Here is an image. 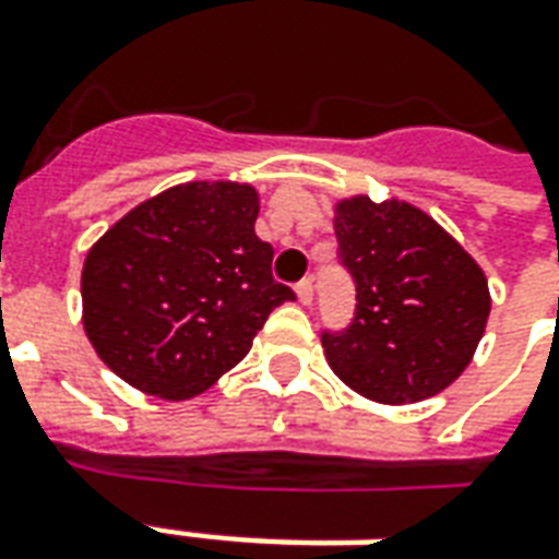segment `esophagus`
I'll return each mask as SVG.
<instances>
[{
    "mask_svg": "<svg viewBox=\"0 0 559 559\" xmlns=\"http://www.w3.org/2000/svg\"><path fill=\"white\" fill-rule=\"evenodd\" d=\"M296 296H299L302 306H309L311 299H314V284H311V278H302L296 284Z\"/></svg>",
    "mask_w": 559,
    "mask_h": 559,
    "instance_id": "obj_1",
    "label": "esophagus"
}]
</instances>
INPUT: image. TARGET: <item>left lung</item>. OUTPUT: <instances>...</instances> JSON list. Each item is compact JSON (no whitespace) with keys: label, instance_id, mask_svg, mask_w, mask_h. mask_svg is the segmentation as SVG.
Listing matches in <instances>:
<instances>
[{"label":"left lung","instance_id":"1","mask_svg":"<svg viewBox=\"0 0 559 559\" xmlns=\"http://www.w3.org/2000/svg\"><path fill=\"white\" fill-rule=\"evenodd\" d=\"M340 265L355 281V318L324 330L333 373L379 404H416L468 367L489 318L480 265L419 207L343 201Z\"/></svg>","mask_w":559,"mask_h":559}]
</instances>
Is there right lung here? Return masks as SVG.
I'll return each mask as SVG.
<instances>
[{
	"label": "right lung",
	"instance_id": "right-lung-1",
	"mask_svg": "<svg viewBox=\"0 0 559 559\" xmlns=\"http://www.w3.org/2000/svg\"><path fill=\"white\" fill-rule=\"evenodd\" d=\"M257 189L183 183L136 204L88 250L82 321L94 352L128 385L183 401L214 385L253 345L275 306Z\"/></svg>",
	"mask_w": 559,
	"mask_h": 559
}]
</instances>
